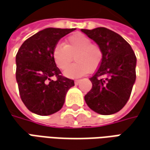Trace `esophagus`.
Returning a JSON list of instances; mask_svg holds the SVG:
<instances>
[{
  "mask_svg": "<svg viewBox=\"0 0 150 150\" xmlns=\"http://www.w3.org/2000/svg\"><path fill=\"white\" fill-rule=\"evenodd\" d=\"M80 81H81V80H79V79H76V80L74 81V83H75V85H78V84L80 83Z\"/></svg>",
  "mask_w": 150,
  "mask_h": 150,
  "instance_id": "1",
  "label": "esophagus"
}]
</instances>
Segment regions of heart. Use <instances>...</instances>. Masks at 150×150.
Listing matches in <instances>:
<instances>
[{
  "instance_id": "heart-1",
  "label": "heart",
  "mask_w": 150,
  "mask_h": 150,
  "mask_svg": "<svg viewBox=\"0 0 150 150\" xmlns=\"http://www.w3.org/2000/svg\"><path fill=\"white\" fill-rule=\"evenodd\" d=\"M74 55L77 63L64 71L65 76L71 78L81 77L91 70H96L103 59V50L100 45L92 44L88 37L81 33L73 34L64 45L57 44L54 48V61L63 70L70 64Z\"/></svg>"
}]
</instances>
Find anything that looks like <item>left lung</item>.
Wrapping results in <instances>:
<instances>
[{
    "instance_id": "obj_1",
    "label": "left lung",
    "mask_w": 150,
    "mask_h": 150,
    "mask_svg": "<svg viewBox=\"0 0 150 150\" xmlns=\"http://www.w3.org/2000/svg\"><path fill=\"white\" fill-rule=\"evenodd\" d=\"M81 31L103 50L99 69L90 78L92 88L85 96L89 108L102 115L120 111L128 101L136 81V57L119 34L106 28Z\"/></svg>"
}]
</instances>
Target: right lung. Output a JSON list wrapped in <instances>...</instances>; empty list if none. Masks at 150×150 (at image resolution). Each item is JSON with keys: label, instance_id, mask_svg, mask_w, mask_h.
<instances>
[{"label": "right lung", "instance_id": "obj_1", "mask_svg": "<svg viewBox=\"0 0 150 150\" xmlns=\"http://www.w3.org/2000/svg\"><path fill=\"white\" fill-rule=\"evenodd\" d=\"M76 28L43 29L28 38L16 54V81L22 101L31 112L47 116L60 110L74 81L62 76L53 59L58 42ZM57 77L54 81L51 77Z\"/></svg>", "mask_w": 150, "mask_h": 150}]
</instances>
